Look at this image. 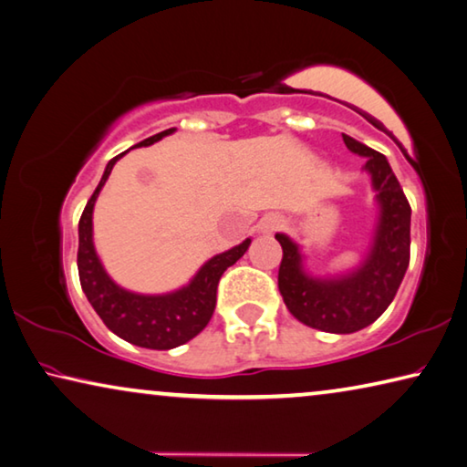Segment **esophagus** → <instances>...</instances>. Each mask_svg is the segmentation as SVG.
I'll return each mask as SVG.
<instances>
[{
	"label": "esophagus",
	"instance_id": "1",
	"mask_svg": "<svg viewBox=\"0 0 467 467\" xmlns=\"http://www.w3.org/2000/svg\"><path fill=\"white\" fill-rule=\"evenodd\" d=\"M279 227H281V219L279 217H265L261 221V225H258V229H261L263 234H273V232H277Z\"/></svg>",
	"mask_w": 467,
	"mask_h": 467
}]
</instances>
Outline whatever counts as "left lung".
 I'll list each match as a JSON object with an SVG mask.
<instances>
[{
  "instance_id": "1",
  "label": "left lung",
  "mask_w": 467,
  "mask_h": 467,
  "mask_svg": "<svg viewBox=\"0 0 467 467\" xmlns=\"http://www.w3.org/2000/svg\"><path fill=\"white\" fill-rule=\"evenodd\" d=\"M346 147L368 159L364 170L372 180L377 225L364 261L351 271L317 277L306 271L300 244L275 234L284 248L279 266V292L287 310L306 327L325 333H356L372 325L393 302L410 265L411 209L387 157L351 136Z\"/></svg>"
}]
</instances>
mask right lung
<instances>
[{
  "label": "right lung",
  "mask_w": 467,
  "mask_h": 467,
  "mask_svg": "<svg viewBox=\"0 0 467 467\" xmlns=\"http://www.w3.org/2000/svg\"><path fill=\"white\" fill-rule=\"evenodd\" d=\"M173 132L175 128L163 130V132L139 142L136 147H150V144L161 140L163 136H170ZM126 152L113 157L107 163L101 182H99L97 190L82 211L78 223L80 285L84 296H87V300L93 306L97 315L101 317L105 327L111 333H116L118 337L132 343V346L147 349H171L196 337L209 325L213 312H215L217 285L221 275L225 273L227 266L240 261L252 240L246 238L238 246L209 258L186 285L173 289V292L136 294L118 285L109 277V273L105 271L101 258H99L95 250L93 209L97 196L105 186L107 178H109L113 165Z\"/></svg>",
  "instance_id": "right-lung-1"
}]
</instances>
